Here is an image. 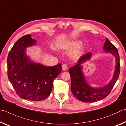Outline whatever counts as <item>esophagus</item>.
<instances>
[{"mask_svg":"<svg viewBox=\"0 0 126 126\" xmlns=\"http://www.w3.org/2000/svg\"><path fill=\"white\" fill-rule=\"evenodd\" d=\"M62 69L64 70V71H65V70L67 69L68 65L67 64H63L62 66Z\"/></svg>","mask_w":126,"mask_h":126,"instance_id":"esophagus-1","label":"esophagus"}]
</instances>
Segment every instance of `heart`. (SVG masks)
<instances>
[{
  "mask_svg": "<svg viewBox=\"0 0 126 126\" xmlns=\"http://www.w3.org/2000/svg\"><path fill=\"white\" fill-rule=\"evenodd\" d=\"M80 44V42L78 41V40H73V41H71L69 42H68L65 43L64 45L63 46V48L65 49H73L74 48H76L78 47ZM80 53V49L78 48L76 50H74L73 52L72 53L71 56L72 58H77L79 56Z\"/></svg>",
  "mask_w": 126,
  "mask_h": 126,
  "instance_id": "obj_1",
  "label": "heart"
}]
</instances>
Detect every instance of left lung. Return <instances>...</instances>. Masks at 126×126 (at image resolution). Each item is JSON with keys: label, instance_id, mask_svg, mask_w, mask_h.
<instances>
[{"label": "left lung", "instance_id": "8db88e82", "mask_svg": "<svg viewBox=\"0 0 126 126\" xmlns=\"http://www.w3.org/2000/svg\"><path fill=\"white\" fill-rule=\"evenodd\" d=\"M103 50L114 55L116 60V67L112 80L103 88H94L87 84L82 72L80 64L91 58V53H87L81 56L77 61V64L70 68L69 72L71 78L72 92L78 100L84 102H94L103 99L110 94L120 73V63L118 51L116 47L107 38Z\"/></svg>", "mask_w": 126, "mask_h": 126}]
</instances>
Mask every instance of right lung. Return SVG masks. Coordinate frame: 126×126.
<instances>
[{"mask_svg": "<svg viewBox=\"0 0 126 126\" xmlns=\"http://www.w3.org/2000/svg\"><path fill=\"white\" fill-rule=\"evenodd\" d=\"M36 40L28 34L15 43L7 58L8 77L21 98L40 101L47 98L52 90L53 82L61 73L60 63L53 67L35 64L25 55V48Z\"/></svg>", "mask_w": 126, "mask_h": 126, "instance_id": "right-lung-1", "label": "right lung"}]
</instances>
